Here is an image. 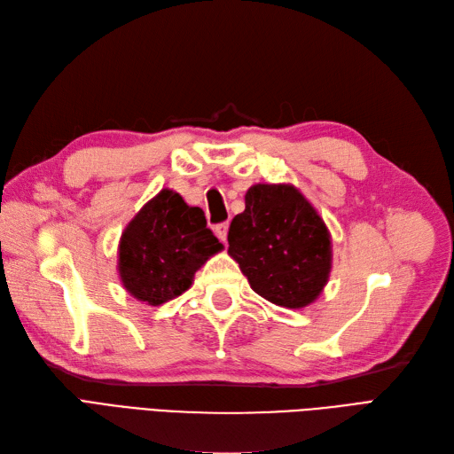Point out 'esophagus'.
<instances>
[{"label":"esophagus","mask_w":454,"mask_h":454,"mask_svg":"<svg viewBox=\"0 0 454 454\" xmlns=\"http://www.w3.org/2000/svg\"><path fill=\"white\" fill-rule=\"evenodd\" d=\"M215 233H216V238H218V239L226 243V238H228V223L216 224V226H215Z\"/></svg>","instance_id":"obj_1"}]
</instances>
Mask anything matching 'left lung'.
Instances as JSON below:
<instances>
[{
    "label": "left lung",
    "mask_w": 454,
    "mask_h": 454,
    "mask_svg": "<svg viewBox=\"0 0 454 454\" xmlns=\"http://www.w3.org/2000/svg\"><path fill=\"white\" fill-rule=\"evenodd\" d=\"M228 254L264 300L303 309L323 294L332 271V236L323 216L290 183L247 190L245 211L233 216Z\"/></svg>",
    "instance_id": "obj_1"
}]
</instances>
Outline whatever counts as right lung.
Instances as JSON below:
<instances>
[{
  "label": "right lung",
  "mask_w": 454,
  "mask_h": 454,
  "mask_svg": "<svg viewBox=\"0 0 454 454\" xmlns=\"http://www.w3.org/2000/svg\"><path fill=\"white\" fill-rule=\"evenodd\" d=\"M223 248L203 211L162 188L124 228L116 271L129 296L158 307L192 286L196 271Z\"/></svg>",
  "instance_id": "add662e5"
}]
</instances>
